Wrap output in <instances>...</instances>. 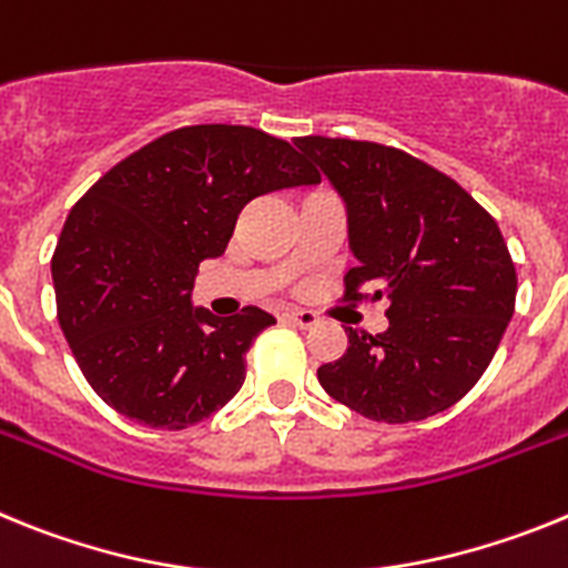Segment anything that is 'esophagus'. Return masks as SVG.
Here are the masks:
<instances>
[{"instance_id":"esophagus-1","label":"esophagus","mask_w":568,"mask_h":568,"mask_svg":"<svg viewBox=\"0 0 568 568\" xmlns=\"http://www.w3.org/2000/svg\"><path fill=\"white\" fill-rule=\"evenodd\" d=\"M285 323L300 325V328H314L320 317L314 312H305V308H291V312H285Z\"/></svg>"}]
</instances>
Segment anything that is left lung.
<instances>
[{
  "instance_id": "1",
  "label": "left lung",
  "mask_w": 568,
  "mask_h": 568,
  "mask_svg": "<svg viewBox=\"0 0 568 568\" xmlns=\"http://www.w3.org/2000/svg\"><path fill=\"white\" fill-rule=\"evenodd\" d=\"M348 214L345 300H388V328H345L348 348L317 368L334 400L377 423L426 420L471 392L515 314L517 274L491 214L452 176L406 151L300 136Z\"/></svg>"
}]
</instances>
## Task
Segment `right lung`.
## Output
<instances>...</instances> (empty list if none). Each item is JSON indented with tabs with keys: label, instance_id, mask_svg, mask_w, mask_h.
Here are the masks:
<instances>
[{
	"label": "right lung",
	"instance_id": "1",
	"mask_svg": "<svg viewBox=\"0 0 568 568\" xmlns=\"http://www.w3.org/2000/svg\"><path fill=\"white\" fill-rule=\"evenodd\" d=\"M320 174L248 125H189L148 142L77 202L51 274L59 325L102 400L180 432L243 388L245 352L277 320L248 305L214 317L191 303L196 268L225 251L240 211Z\"/></svg>",
	"mask_w": 568,
	"mask_h": 568
}]
</instances>
